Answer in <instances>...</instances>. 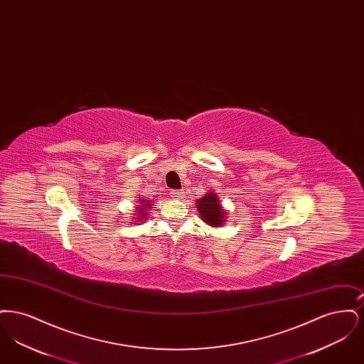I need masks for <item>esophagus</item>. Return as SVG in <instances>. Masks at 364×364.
Returning a JSON list of instances; mask_svg holds the SVG:
<instances>
[{"instance_id":"obj_1","label":"esophagus","mask_w":364,"mask_h":364,"mask_svg":"<svg viewBox=\"0 0 364 364\" xmlns=\"http://www.w3.org/2000/svg\"><path fill=\"white\" fill-rule=\"evenodd\" d=\"M172 196H173L174 199H183L186 196V192H184V190L172 191Z\"/></svg>"}]
</instances>
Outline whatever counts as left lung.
Listing matches in <instances>:
<instances>
[{
	"label": "left lung",
	"instance_id": "left-lung-1",
	"mask_svg": "<svg viewBox=\"0 0 364 364\" xmlns=\"http://www.w3.org/2000/svg\"><path fill=\"white\" fill-rule=\"evenodd\" d=\"M196 210L199 211L200 220L208 225L218 228L226 223L228 211L223 208V203L214 191H208L203 198L196 200Z\"/></svg>",
	"mask_w": 364,
	"mask_h": 364
}]
</instances>
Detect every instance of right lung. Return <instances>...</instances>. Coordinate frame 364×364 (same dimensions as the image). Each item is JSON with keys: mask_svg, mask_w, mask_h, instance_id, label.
<instances>
[{"mask_svg": "<svg viewBox=\"0 0 364 364\" xmlns=\"http://www.w3.org/2000/svg\"><path fill=\"white\" fill-rule=\"evenodd\" d=\"M139 205H136V208H135V211H136V214H135V217H134V220H136V221H132L134 224H136V223H144L149 217V208L153 206V202H150V200H147V199H144V198H140L139 196L138 200Z\"/></svg>", "mask_w": 364, "mask_h": 364, "instance_id": "obj_1", "label": "right lung"}]
</instances>
